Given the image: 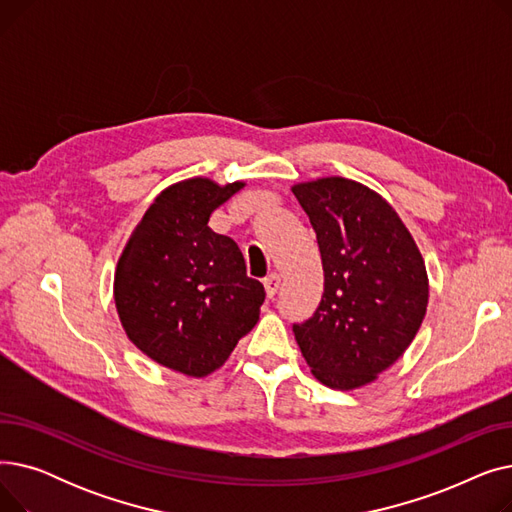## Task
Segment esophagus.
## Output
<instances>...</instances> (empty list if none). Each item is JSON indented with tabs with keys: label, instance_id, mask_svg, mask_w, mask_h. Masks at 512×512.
Instances as JSON below:
<instances>
[{
	"label": "esophagus",
	"instance_id": "1",
	"mask_svg": "<svg viewBox=\"0 0 512 512\" xmlns=\"http://www.w3.org/2000/svg\"><path fill=\"white\" fill-rule=\"evenodd\" d=\"M263 286H265L267 299H274L278 288H280V276H278L276 272H272L270 276H265V278H263Z\"/></svg>",
	"mask_w": 512,
	"mask_h": 512
}]
</instances>
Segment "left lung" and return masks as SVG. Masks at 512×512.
<instances>
[{"label":"left lung","mask_w":512,"mask_h":512,"mask_svg":"<svg viewBox=\"0 0 512 512\" xmlns=\"http://www.w3.org/2000/svg\"><path fill=\"white\" fill-rule=\"evenodd\" d=\"M324 263L315 313L292 324L315 378L351 390L375 380L413 342L427 309L425 265L396 211L348 178L297 184Z\"/></svg>","instance_id":"1"}]
</instances>
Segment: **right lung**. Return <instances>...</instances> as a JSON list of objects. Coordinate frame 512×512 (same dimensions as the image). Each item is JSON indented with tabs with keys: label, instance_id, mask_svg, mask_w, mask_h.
<instances>
[{
	"label": "right lung",
	"instance_id": "1",
	"mask_svg": "<svg viewBox=\"0 0 512 512\" xmlns=\"http://www.w3.org/2000/svg\"><path fill=\"white\" fill-rule=\"evenodd\" d=\"M242 186L207 178L172 184L118 261L114 299L126 336L159 365L195 378L224 365L265 301L236 242L207 226Z\"/></svg>",
	"mask_w": 512,
	"mask_h": 512
}]
</instances>
